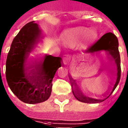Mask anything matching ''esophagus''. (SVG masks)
<instances>
[{
	"instance_id": "obj_1",
	"label": "esophagus",
	"mask_w": 128,
	"mask_h": 128,
	"mask_svg": "<svg viewBox=\"0 0 128 128\" xmlns=\"http://www.w3.org/2000/svg\"><path fill=\"white\" fill-rule=\"evenodd\" d=\"M71 61H72V59L70 58V57H67V58H65L63 60V62H64V64L65 65H69L71 63Z\"/></svg>"
}]
</instances>
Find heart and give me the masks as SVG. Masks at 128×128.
I'll use <instances>...</instances> for the list:
<instances>
[{"instance_id":"b5f03b06","label":"heart","mask_w":128,"mask_h":128,"mask_svg":"<svg viewBox=\"0 0 128 128\" xmlns=\"http://www.w3.org/2000/svg\"><path fill=\"white\" fill-rule=\"evenodd\" d=\"M86 33V29L84 28H74L62 34L61 39L63 42L66 44L73 45L80 40Z\"/></svg>"}]
</instances>
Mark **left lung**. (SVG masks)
Instances as JSON below:
<instances>
[{"instance_id": "left-lung-1", "label": "left lung", "mask_w": 128, "mask_h": 128, "mask_svg": "<svg viewBox=\"0 0 128 128\" xmlns=\"http://www.w3.org/2000/svg\"><path fill=\"white\" fill-rule=\"evenodd\" d=\"M101 51H105L107 53L108 56H110V60L113 61V64L116 67V73L113 72L114 75L116 76V81L114 84V86L112 87V91L110 92L109 95L104 99H96L86 96L85 95H84L83 93L82 92L80 88H78V85L76 84V82H75V80H74L71 77V76L69 75V79H70L71 86H72V93H73V95L75 97V98L78 100V101L85 103L101 102L110 96L119 83L120 75H121L120 56L119 50H118V40L117 37L114 35V34L109 32V33L104 34L93 46L88 48L87 50H86L85 53L86 54H93L96 52H101ZM73 86H75L74 88H73Z\"/></svg>"}]
</instances>
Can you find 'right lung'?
<instances>
[{
  "mask_svg": "<svg viewBox=\"0 0 128 128\" xmlns=\"http://www.w3.org/2000/svg\"><path fill=\"white\" fill-rule=\"evenodd\" d=\"M34 21L26 24L12 41L6 62V78L12 92L27 104L47 100L52 93V80L62 65L59 57L46 56L40 61L30 59L31 53L42 38Z\"/></svg>",
  "mask_w": 128,
  "mask_h": 128,
  "instance_id": "add662e5",
  "label": "right lung"
}]
</instances>
